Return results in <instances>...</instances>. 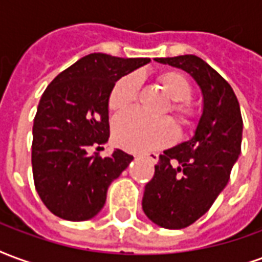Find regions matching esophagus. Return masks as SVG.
Returning <instances> with one entry per match:
<instances>
[{"instance_id": "1", "label": "esophagus", "mask_w": 262, "mask_h": 262, "mask_svg": "<svg viewBox=\"0 0 262 262\" xmlns=\"http://www.w3.org/2000/svg\"><path fill=\"white\" fill-rule=\"evenodd\" d=\"M144 158H146L148 160H150L152 163H158L159 160V154H155V152H149V154H144L142 155Z\"/></svg>"}]
</instances>
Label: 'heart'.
Wrapping results in <instances>:
<instances>
[{
  "label": "heart",
  "mask_w": 262,
  "mask_h": 262,
  "mask_svg": "<svg viewBox=\"0 0 262 262\" xmlns=\"http://www.w3.org/2000/svg\"><path fill=\"white\" fill-rule=\"evenodd\" d=\"M158 81L171 100L170 112L183 125L194 120V110L187 103L191 97L192 86L186 75L177 71H166L158 76ZM138 96V79L135 75L120 78L108 93V108L113 113L127 112L133 107ZM177 131L170 118H149L138 112L120 114L113 121L114 142L133 152L158 149L171 144Z\"/></svg>",
  "instance_id": "1"
}]
</instances>
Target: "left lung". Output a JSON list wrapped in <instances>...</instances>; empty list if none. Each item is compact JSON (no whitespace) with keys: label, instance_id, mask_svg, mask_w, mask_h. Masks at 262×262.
<instances>
[{"label":"left lung","instance_id":"1","mask_svg":"<svg viewBox=\"0 0 262 262\" xmlns=\"http://www.w3.org/2000/svg\"><path fill=\"white\" fill-rule=\"evenodd\" d=\"M155 60L188 72L204 96L194 137L160 155L142 198V209L152 222L183 229L205 215L228 184L242 150L243 118L232 86L200 57Z\"/></svg>","mask_w":262,"mask_h":262}]
</instances>
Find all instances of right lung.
<instances>
[{
	"mask_svg": "<svg viewBox=\"0 0 262 262\" xmlns=\"http://www.w3.org/2000/svg\"><path fill=\"white\" fill-rule=\"evenodd\" d=\"M149 61L93 53L46 88L33 121L32 169L36 191L55 216L81 222L97 215L108 186L134 159L120 149L102 158L88 148L108 141L113 85Z\"/></svg>",
	"mask_w": 262,
	"mask_h": 262,
	"instance_id": "add662e5",
	"label": "right lung"
}]
</instances>
